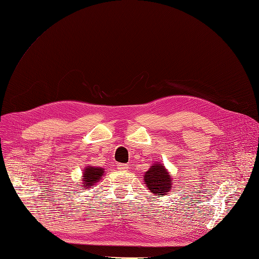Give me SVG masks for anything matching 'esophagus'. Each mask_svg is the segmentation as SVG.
Returning a JSON list of instances; mask_svg holds the SVG:
<instances>
[{
  "instance_id": "obj_1",
  "label": "esophagus",
  "mask_w": 259,
  "mask_h": 259,
  "mask_svg": "<svg viewBox=\"0 0 259 259\" xmlns=\"http://www.w3.org/2000/svg\"><path fill=\"white\" fill-rule=\"evenodd\" d=\"M117 168H119L121 171H126L128 169L127 164H117Z\"/></svg>"
}]
</instances>
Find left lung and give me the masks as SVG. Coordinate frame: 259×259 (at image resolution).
Segmentation results:
<instances>
[{"mask_svg": "<svg viewBox=\"0 0 259 259\" xmlns=\"http://www.w3.org/2000/svg\"><path fill=\"white\" fill-rule=\"evenodd\" d=\"M170 182V176L161 164H153L145 173V183L148 189L158 197L166 194L171 189Z\"/></svg>", "mask_w": 259, "mask_h": 259, "instance_id": "1", "label": "left lung"}]
</instances>
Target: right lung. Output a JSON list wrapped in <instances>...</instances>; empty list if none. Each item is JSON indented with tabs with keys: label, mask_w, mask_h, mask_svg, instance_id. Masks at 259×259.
<instances>
[{
	"label": "right lung",
	"mask_w": 259,
	"mask_h": 259,
	"mask_svg": "<svg viewBox=\"0 0 259 259\" xmlns=\"http://www.w3.org/2000/svg\"><path fill=\"white\" fill-rule=\"evenodd\" d=\"M105 170L104 168L100 167H92L88 166L84 169V174H83V179L82 182H84L83 186H90L94 187L101 179V176L104 175ZM85 189V188H84Z\"/></svg>",
	"instance_id": "add662e5"
}]
</instances>
